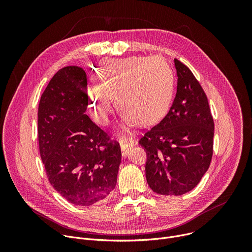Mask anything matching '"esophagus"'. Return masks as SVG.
Here are the masks:
<instances>
[{
    "label": "esophagus",
    "instance_id": "esophagus-1",
    "mask_svg": "<svg viewBox=\"0 0 252 252\" xmlns=\"http://www.w3.org/2000/svg\"><path fill=\"white\" fill-rule=\"evenodd\" d=\"M120 145H121V150H122L123 157L126 158L128 151L133 146V140L130 137H122L120 139Z\"/></svg>",
    "mask_w": 252,
    "mask_h": 252
}]
</instances>
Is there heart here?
Instances as JSON below:
<instances>
[{
	"instance_id": "obj_1",
	"label": "heart",
	"mask_w": 252,
	"mask_h": 252,
	"mask_svg": "<svg viewBox=\"0 0 252 252\" xmlns=\"http://www.w3.org/2000/svg\"><path fill=\"white\" fill-rule=\"evenodd\" d=\"M96 88L90 93L91 111L100 125L109 123L113 105L127 126H152L167 113L172 98L173 74L160 58H132L99 68Z\"/></svg>"
}]
</instances>
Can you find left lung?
Masks as SVG:
<instances>
[{
    "label": "left lung",
    "mask_w": 252,
    "mask_h": 252,
    "mask_svg": "<svg viewBox=\"0 0 252 252\" xmlns=\"http://www.w3.org/2000/svg\"><path fill=\"white\" fill-rule=\"evenodd\" d=\"M177 89L166 116L138 143L147 153L150 188L162 195L194 189L209 167L214 123L206 94L191 70L174 59Z\"/></svg>",
    "instance_id": "obj_1"
}]
</instances>
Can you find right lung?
Here are the masks:
<instances>
[{
  "label": "right lung",
  "instance_id": "obj_1",
  "mask_svg": "<svg viewBox=\"0 0 252 252\" xmlns=\"http://www.w3.org/2000/svg\"><path fill=\"white\" fill-rule=\"evenodd\" d=\"M87 85L82 67L61 68L38 110L39 148L49 182L64 199L80 206L100 202L114 190L122 159L120 143L85 114Z\"/></svg>",
  "mask_w": 252,
  "mask_h": 252
}]
</instances>
